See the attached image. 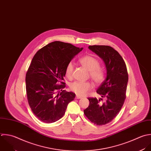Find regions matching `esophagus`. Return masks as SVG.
<instances>
[{"label":"esophagus","mask_w":151,"mask_h":151,"mask_svg":"<svg viewBox=\"0 0 151 151\" xmlns=\"http://www.w3.org/2000/svg\"><path fill=\"white\" fill-rule=\"evenodd\" d=\"M75 98L77 99H81L82 97H81V96H78V95H76V97H75Z\"/></svg>","instance_id":"esophagus-1"}]
</instances>
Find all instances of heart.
<instances>
[{
	"mask_svg": "<svg viewBox=\"0 0 151 151\" xmlns=\"http://www.w3.org/2000/svg\"><path fill=\"white\" fill-rule=\"evenodd\" d=\"M80 64L88 70V76L92 79L95 85H99L105 78V71L99 66L98 60L91 55H85L79 59ZM73 65L69 63L65 69L66 76L70 78L73 72ZM92 85L91 82L75 81L70 84L69 88L71 91L78 95L83 96L92 88Z\"/></svg>",
	"mask_w": 151,
	"mask_h": 151,
	"instance_id": "b5f03b06",
	"label": "heart"
}]
</instances>
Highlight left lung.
Returning <instances> with one entry per match:
<instances>
[{
    "instance_id": "8db88e82",
    "label": "left lung",
    "mask_w": 151,
    "mask_h": 151,
    "mask_svg": "<svg viewBox=\"0 0 151 151\" xmlns=\"http://www.w3.org/2000/svg\"><path fill=\"white\" fill-rule=\"evenodd\" d=\"M89 48L104 61L106 78L96 92L106 101L88 98L89 106L83 111L85 115L95 125H104L111 122L119 114L125 100L128 81L125 62L118 51L109 46L92 45Z\"/></svg>"
}]
</instances>
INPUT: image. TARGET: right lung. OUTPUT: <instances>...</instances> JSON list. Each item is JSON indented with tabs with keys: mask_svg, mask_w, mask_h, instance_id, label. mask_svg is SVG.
I'll return each instance as SVG.
<instances>
[{
	"mask_svg": "<svg viewBox=\"0 0 151 151\" xmlns=\"http://www.w3.org/2000/svg\"><path fill=\"white\" fill-rule=\"evenodd\" d=\"M83 48L55 41L34 55L26 74V90L30 108L40 121L55 122L64 115L75 93L66 92L63 77L72 58ZM59 90L60 93L57 92Z\"/></svg>",
	"mask_w": 151,
	"mask_h": 151,
	"instance_id": "right-lung-1",
	"label": "right lung"
}]
</instances>
